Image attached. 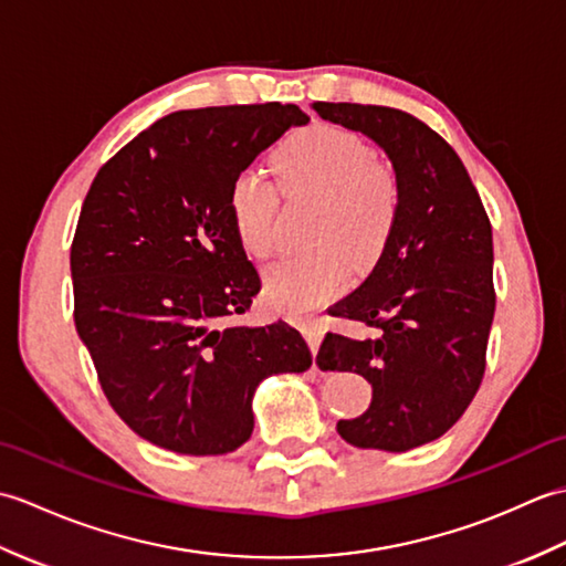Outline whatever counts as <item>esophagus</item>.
<instances>
[{"mask_svg": "<svg viewBox=\"0 0 566 566\" xmlns=\"http://www.w3.org/2000/svg\"><path fill=\"white\" fill-rule=\"evenodd\" d=\"M302 333H304V338H306V343H308V347H311V353H318V347H321V340H323V328L318 326L316 321H306L304 326H302Z\"/></svg>", "mask_w": 566, "mask_h": 566, "instance_id": "1", "label": "esophagus"}]
</instances>
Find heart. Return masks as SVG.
<instances>
[{
	"label": "heart",
	"instance_id": "1",
	"mask_svg": "<svg viewBox=\"0 0 566 566\" xmlns=\"http://www.w3.org/2000/svg\"><path fill=\"white\" fill-rule=\"evenodd\" d=\"M274 170L290 199H318L308 226L316 245L282 258L264 274L270 302L284 314L304 316L343 290L350 262L365 270L381 258L399 213V177L387 160L375 158L363 136L323 122L286 138L274 153ZM228 209L240 245L258 260L274 255L276 187L255 170L238 172Z\"/></svg>",
	"mask_w": 566,
	"mask_h": 566
}]
</instances>
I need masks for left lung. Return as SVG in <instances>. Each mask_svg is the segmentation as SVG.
<instances>
[{
    "instance_id": "left-lung-1",
    "label": "left lung",
    "mask_w": 566,
    "mask_h": 566,
    "mask_svg": "<svg viewBox=\"0 0 566 566\" xmlns=\"http://www.w3.org/2000/svg\"><path fill=\"white\" fill-rule=\"evenodd\" d=\"M314 109L379 143L399 177L387 248L331 308L367 335L328 333L316 363L371 384L369 408L340 420V436L355 448L406 452L448 432L484 379L496 311L491 221L460 155L413 114L347 102Z\"/></svg>"
}]
</instances>
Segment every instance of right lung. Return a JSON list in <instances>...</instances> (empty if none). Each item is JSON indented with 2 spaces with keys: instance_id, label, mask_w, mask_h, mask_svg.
Returning a JSON list of instances; mask_svg holds the SVG:
<instances>
[{
  "instance_id": "obj_1",
  "label": "right lung",
  "mask_w": 566,
  "mask_h": 566,
  "mask_svg": "<svg viewBox=\"0 0 566 566\" xmlns=\"http://www.w3.org/2000/svg\"><path fill=\"white\" fill-rule=\"evenodd\" d=\"M308 116L268 102L175 112L106 160L70 248L75 328L124 423L179 454H226L252 432V394L311 367L290 323L248 328L260 276L228 189Z\"/></svg>"
}]
</instances>
